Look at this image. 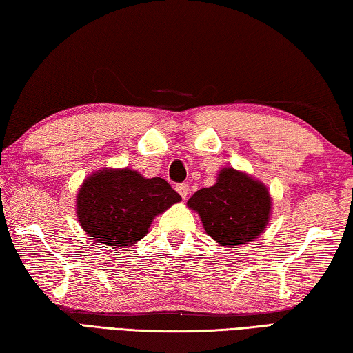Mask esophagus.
<instances>
[{
    "label": "esophagus",
    "instance_id": "obj_1",
    "mask_svg": "<svg viewBox=\"0 0 353 353\" xmlns=\"http://www.w3.org/2000/svg\"><path fill=\"white\" fill-rule=\"evenodd\" d=\"M176 192L181 195L183 200H186L188 194H189V186H188V184H184V183H183V184H178V186H176Z\"/></svg>",
    "mask_w": 353,
    "mask_h": 353
}]
</instances>
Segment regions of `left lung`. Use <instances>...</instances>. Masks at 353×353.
Here are the masks:
<instances>
[{"instance_id": "1", "label": "left lung", "mask_w": 353, "mask_h": 353, "mask_svg": "<svg viewBox=\"0 0 353 353\" xmlns=\"http://www.w3.org/2000/svg\"><path fill=\"white\" fill-rule=\"evenodd\" d=\"M210 238L222 247L250 244L272 214V197L264 183L233 167L219 172L216 184L203 188L188 200Z\"/></svg>"}]
</instances>
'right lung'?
<instances>
[{
    "label": "right lung",
    "mask_w": 353,
    "mask_h": 353,
    "mask_svg": "<svg viewBox=\"0 0 353 353\" xmlns=\"http://www.w3.org/2000/svg\"><path fill=\"white\" fill-rule=\"evenodd\" d=\"M178 201L181 197L163 178H145L128 167H105L79 186L77 217L90 239L108 248H125L145 238L153 219Z\"/></svg>",
    "instance_id": "obj_1"
}]
</instances>
